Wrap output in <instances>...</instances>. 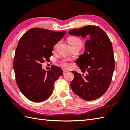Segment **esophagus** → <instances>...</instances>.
Returning <instances> with one entry per match:
<instances>
[{
    "instance_id": "obj_1",
    "label": "esophagus",
    "mask_w": 130,
    "mask_h": 130,
    "mask_svg": "<svg viewBox=\"0 0 130 130\" xmlns=\"http://www.w3.org/2000/svg\"><path fill=\"white\" fill-rule=\"evenodd\" d=\"M68 70H66V69H63V74H65V73H68Z\"/></svg>"
}]
</instances>
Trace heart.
<instances>
[{"label": "heart", "instance_id": "obj_1", "mask_svg": "<svg viewBox=\"0 0 130 130\" xmlns=\"http://www.w3.org/2000/svg\"><path fill=\"white\" fill-rule=\"evenodd\" d=\"M68 43L70 46H77V45L82 46V41L78 37H71L68 38ZM61 65L65 68H68L69 67L70 63H69L67 60H63L61 62Z\"/></svg>", "mask_w": 130, "mask_h": 130}]
</instances>
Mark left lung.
<instances>
[{"instance_id":"obj_1","label":"left lung","mask_w":130,"mask_h":130,"mask_svg":"<svg viewBox=\"0 0 130 130\" xmlns=\"http://www.w3.org/2000/svg\"><path fill=\"white\" fill-rule=\"evenodd\" d=\"M69 33L75 36L90 37L85 42V52L76 61L80 69L88 74L83 76V74L72 71L74 78L70 83L71 88L84 100H95L104 94L112 81L115 70L112 42L98 26H86L70 30Z\"/></svg>"}]
</instances>
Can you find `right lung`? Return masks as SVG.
<instances>
[{
  "label": "right lung",
  "mask_w": 130,
  "mask_h": 130,
  "mask_svg": "<svg viewBox=\"0 0 130 130\" xmlns=\"http://www.w3.org/2000/svg\"><path fill=\"white\" fill-rule=\"evenodd\" d=\"M65 34V31L55 32L34 28L19 40L13 68L19 89L31 101L41 102L50 97L55 82L63 74L59 67L52 65L51 69L46 71L42 69L41 63L52 56L54 46Z\"/></svg>",
  "instance_id": "add662e5"
}]
</instances>
